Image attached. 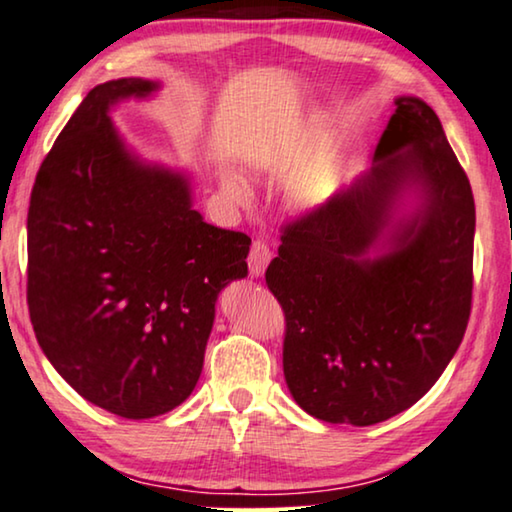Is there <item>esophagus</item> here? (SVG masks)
Wrapping results in <instances>:
<instances>
[{
  "label": "esophagus",
  "mask_w": 512,
  "mask_h": 512,
  "mask_svg": "<svg viewBox=\"0 0 512 512\" xmlns=\"http://www.w3.org/2000/svg\"><path fill=\"white\" fill-rule=\"evenodd\" d=\"M271 262V250L266 243L262 241H255L253 248H250V255H248V269H250V276L253 278H262L266 266Z\"/></svg>",
  "instance_id": "obj_1"
}]
</instances>
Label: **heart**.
Listing matches in <instances>:
<instances>
[{"label": "heart", "instance_id": "b5f03b06", "mask_svg": "<svg viewBox=\"0 0 512 512\" xmlns=\"http://www.w3.org/2000/svg\"><path fill=\"white\" fill-rule=\"evenodd\" d=\"M264 162V153L262 150H253L248 155L246 164L250 169H259ZM338 176H341V164H338V157L331 153L327 157L315 164V167L308 171L304 183L299 187L297 194V204L304 213H315L322 211V208L329 206V201L334 199V192L338 187ZM222 190H225L229 197L236 201H248V192L234 176H225L222 178Z\"/></svg>", "mask_w": 512, "mask_h": 512}]
</instances>
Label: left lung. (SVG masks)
<instances>
[{
    "label": "left lung",
    "instance_id": "left-lung-1",
    "mask_svg": "<svg viewBox=\"0 0 512 512\" xmlns=\"http://www.w3.org/2000/svg\"><path fill=\"white\" fill-rule=\"evenodd\" d=\"M394 104L371 169L287 225L266 269L287 320L285 383L331 424L369 427L420 401L469 325V178L431 106Z\"/></svg>",
    "mask_w": 512,
    "mask_h": 512
}]
</instances>
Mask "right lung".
I'll return each instance as SVG.
<instances>
[{
  "label": "right lung",
  "mask_w": 512,
  "mask_h": 512,
  "mask_svg": "<svg viewBox=\"0 0 512 512\" xmlns=\"http://www.w3.org/2000/svg\"><path fill=\"white\" fill-rule=\"evenodd\" d=\"M150 78L88 92L57 136L27 213V304L55 371L127 420L169 413L201 376L220 292L248 276L250 239L208 225L192 176L141 157L115 106Z\"/></svg>",
  "instance_id": "right-lung-1"
}]
</instances>
